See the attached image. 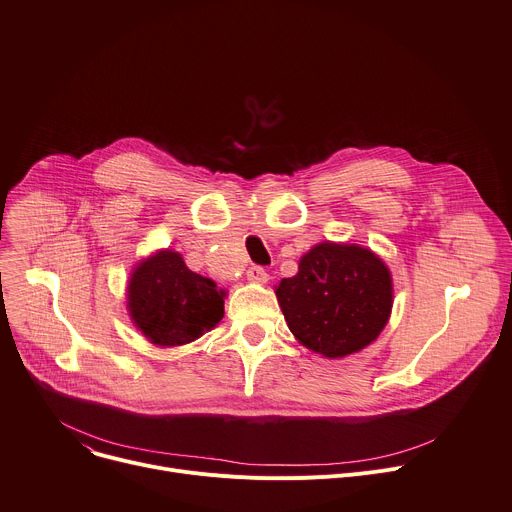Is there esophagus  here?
Returning <instances> with one entry per match:
<instances>
[{
	"mask_svg": "<svg viewBox=\"0 0 512 512\" xmlns=\"http://www.w3.org/2000/svg\"><path fill=\"white\" fill-rule=\"evenodd\" d=\"M247 277H249V280H251L253 284H267V280H269L267 271H265L261 265H251V267L247 269Z\"/></svg>",
	"mask_w": 512,
	"mask_h": 512,
	"instance_id": "esophagus-1",
	"label": "esophagus"
}]
</instances>
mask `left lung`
Returning a JSON list of instances; mask_svg holds the SVG:
<instances>
[{"mask_svg":"<svg viewBox=\"0 0 512 512\" xmlns=\"http://www.w3.org/2000/svg\"><path fill=\"white\" fill-rule=\"evenodd\" d=\"M392 275L365 247L320 243L298 273L275 290L294 337L314 353L339 359L384 331L392 312Z\"/></svg>","mask_w":512,"mask_h":512,"instance_id":"obj_1","label":"left lung"}]
</instances>
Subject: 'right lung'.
<instances>
[{
    "label": "right lung",
    "mask_w": 512,
    "mask_h": 512,
    "mask_svg": "<svg viewBox=\"0 0 512 512\" xmlns=\"http://www.w3.org/2000/svg\"><path fill=\"white\" fill-rule=\"evenodd\" d=\"M128 312L136 329L159 347L192 343L224 316V292L194 273L171 249L138 263L128 282Z\"/></svg>",
    "instance_id": "right-lung-1"
}]
</instances>
